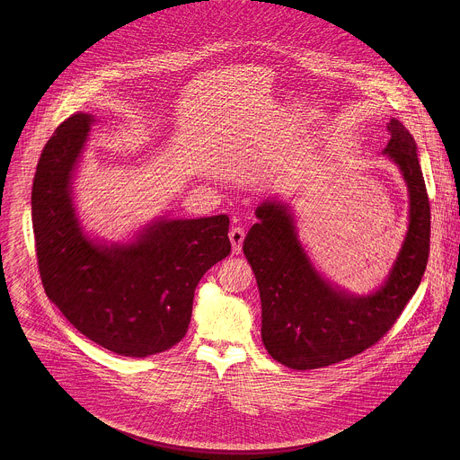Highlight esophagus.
<instances>
[{
  "mask_svg": "<svg viewBox=\"0 0 460 460\" xmlns=\"http://www.w3.org/2000/svg\"><path fill=\"white\" fill-rule=\"evenodd\" d=\"M230 237V243H232V252L234 253H241L243 250V243H244V237H246V232L241 228V226H234L228 234Z\"/></svg>",
  "mask_w": 460,
  "mask_h": 460,
  "instance_id": "1",
  "label": "esophagus"
}]
</instances>
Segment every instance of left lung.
Instances as JSON below:
<instances>
[{
  "mask_svg": "<svg viewBox=\"0 0 460 460\" xmlns=\"http://www.w3.org/2000/svg\"><path fill=\"white\" fill-rule=\"evenodd\" d=\"M385 148L409 191V230L386 283L370 296H352L312 267L285 205L265 201L244 239L262 301V341L272 359L314 370L340 363L376 345L402 315L425 272L430 252V203L416 143L396 119Z\"/></svg>",
  "mask_w": 460,
  "mask_h": 460,
  "instance_id": "left-lung-1",
  "label": "left lung"
}]
</instances>
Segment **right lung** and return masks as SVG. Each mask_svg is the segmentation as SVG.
Here are the masks:
<instances>
[{
    "mask_svg": "<svg viewBox=\"0 0 460 460\" xmlns=\"http://www.w3.org/2000/svg\"><path fill=\"white\" fill-rule=\"evenodd\" d=\"M93 122L88 113L70 115L39 159L31 191L39 272L48 297L79 332L115 354L146 358L186 336L198 281L230 255V219H161L131 244L90 241L70 184Z\"/></svg>",
    "mask_w": 460,
    "mask_h": 460,
    "instance_id": "add662e5",
    "label": "right lung"
}]
</instances>
